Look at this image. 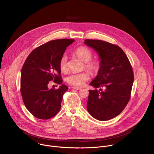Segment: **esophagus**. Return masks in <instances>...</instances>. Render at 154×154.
<instances>
[{
	"instance_id": "1",
	"label": "esophagus",
	"mask_w": 154,
	"mask_h": 154,
	"mask_svg": "<svg viewBox=\"0 0 154 154\" xmlns=\"http://www.w3.org/2000/svg\"><path fill=\"white\" fill-rule=\"evenodd\" d=\"M72 88L76 90H81V88L80 87H77V86H72Z\"/></svg>"
}]
</instances>
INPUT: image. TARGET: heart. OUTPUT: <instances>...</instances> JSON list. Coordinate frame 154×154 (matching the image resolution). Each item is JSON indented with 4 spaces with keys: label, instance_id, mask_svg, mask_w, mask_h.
<instances>
[{
    "label": "heart",
    "instance_id": "1",
    "mask_svg": "<svg viewBox=\"0 0 154 154\" xmlns=\"http://www.w3.org/2000/svg\"><path fill=\"white\" fill-rule=\"evenodd\" d=\"M75 55L83 62L85 63V68L93 73L98 72L100 68V63L97 61H91L93 58V53L86 48L80 47L74 51ZM60 69L62 72H66L68 70V56L64 54L60 61ZM90 79L89 72L86 71L80 73L70 74L66 78V82L68 84L74 86L83 85L86 81Z\"/></svg>",
    "mask_w": 154,
    "mask_h": 154
}]
</instances>
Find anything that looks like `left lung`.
I'll use <instances>...</instances> for the list:
<instances>
[{"mask_svg": "<svg viewBox=\"0 0 154 154\" xmlns=\"http://www.w3.org/2000/svg\"><path fill=\"white\" fill-rule=\"evenodd\" d=\"M85 45L98 54L100 68L90 85L87 110L95 119L107 121L119 115L127 105L134 83V72L124 52L118 46L102 40L86 39ZM102 87L103 91L97 87Z\"/></svg>", "mask_w": 154, "mask_h": 154, "instance_id": "1", "label": "left lung"}]
</instances>
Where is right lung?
I'll list each match as a JSON object with an SVG mask.
<instances>
[{"mask_svg": "<svg viewBox=\"0 0 154 154\" xmlns=\"http://www.w3.org/2000/svg\"><path fill=\"white\" fill-rule=\"evenodd\" d=\"M74 39L49 41L33 50L27 58L20 74V93L26 108L35 117L49 119L60 110L63 95L68 88L62 84L60 61ZM54 80L62 85L57 90L47 86Z\"/></svg>", "mask_w": 154, "mask_h": 154, "instance_id": "obj_1", "label": "right lung"}]
</instances>
